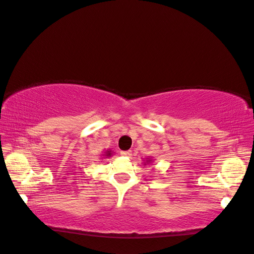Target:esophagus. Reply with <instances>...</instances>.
<instances>
[{
  "label": "esophagus",
  "instance_id": "1",
  "mask_svg": "<svg viewBox=\"0 0 254 254\" xmlns=\"http://www.w3.org/2000/svg\"><path fill=\"white\" fill-rule=\"evenodd\" d=\"M121 155H122V156H124V157L130 158V157H131V155H132V152H131V150H126V151H122V152H121Z\"/></svg>",
  "mask_w": 254,
  "mask_h": 254
}]
</instances>
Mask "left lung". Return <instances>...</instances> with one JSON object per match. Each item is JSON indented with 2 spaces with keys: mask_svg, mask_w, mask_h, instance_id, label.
Returning a JSON list of instances; mask_svg holds the SVG:
<instances>
[{
  "mask_svg": "<svg viewBox=\"0 0 254 254\" xmlns=\"http://www.w3.org/2000/svg\"><path fill=\"white\" fill-rule=\"evenodd\" d=\"M150 162H152V159H151V158H147V159H146V161H145V162H143V165L150 164Z\"/></svg>",
  "mask_w": 254,
  "mask_h": 254,
  "instance_id": "obj_1",
  "label": "left lung"
}]
</instances>
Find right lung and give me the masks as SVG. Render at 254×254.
I'll return each mask as SVG.
<instances>
[{"mask_svg": "<svg viewBox=\"0 0 254 254\" xmlns=\"http://www.w3.org/2000/svg\"><path fill=\"white\" fill-rule=\"evenodd\" d=\"M113 152H114V151L109 150V149H108V150H106V151L104 152V155H103L104 157H103V158H109V157H111V156L113 155Z\"/></svg>", "mask_w": 254, "mask_h": 254, "instance_id": "obj_1", "label": "right lung"}]
</instances>
